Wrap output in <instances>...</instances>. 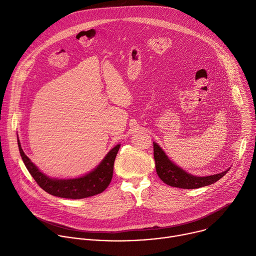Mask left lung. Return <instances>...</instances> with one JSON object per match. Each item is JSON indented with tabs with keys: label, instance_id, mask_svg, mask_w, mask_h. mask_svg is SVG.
<instances>
[{
	"label": "left lung",
	"instance_id": "obj_1",
	"mask_svg": "<svg viewBox=\"0 0 256 256\" xmlns=\"http://www.w3.org/2000/svg\"><path fill=\"white\" fill-rule=\"evenodd\" d=\"M154 144V159L156 164V171L158 176L164 184L178 188L184 190H194L202 186H206L214 184L216 181L221 179L228 171L218 173L210 176H194L184 169H181L177 165H175L165 154V152L160 148L157 142Z\"/></svg>",
	"mask_w": 256,
	"mask_h": 256
}]
</instances>
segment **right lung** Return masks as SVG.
Masks as SVG:
<instances>
[{"instance_id":"right-lung-1","label":"right lung","mask_w":256,"mask_h":256,"mask_svg":"<svg viewBox=\"0 0 256 256\" xmlns=\"http://www.w3.org/2000/svg\"><path fill=\"white\" fill-rule=\"evenodd\" d=\"M18 147L27 170L44 192L58 198L79 200L101 194L107 188L112 179L114 160L120 144L116 146L114 148L109 151L94 170L84 176L72 179H56L48 177L25 155L21 148L19 138Z\"/></svg>"}]
</instances>
